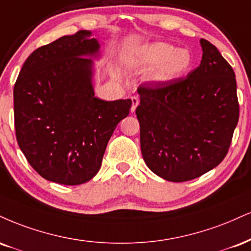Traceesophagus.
Masks as SVG:
<instances>
[{
  "label": "esophagus",
  "mask_w": 251,
  "mask_h": 251,
  "mask_svg": "<svg viewBox=\"0 0 251 251\" xmlns=\"http://www.w3.org/2000/svg\"><path fill=\"white\" fill-rule=\"evenodd\" d=\"M131 100H132V107H131V111L132 112H134L135 108H137V106L139 105V98L138 97H131Z\"/></svg>",
  "instance_id": "1"
}]
</instances>
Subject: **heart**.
Listing matches in <instances>:
<instances>
[{"mask_svg": "<svg viewBox=\"0 0 251 251\" xmlns=\"http://www.w3.org/2000/svg\"><path fill=\"white\" fill-rule=\"evenodd\" d=\"M141 68H152L150 79L155 84H167L186 74L192 66V53L177 49L166 42H155L140 50L135 59Z\"/></svg>", "mask_w": 251, "mask_h": 251, "instance_id": "1", "label": "heart"}]
</instances>
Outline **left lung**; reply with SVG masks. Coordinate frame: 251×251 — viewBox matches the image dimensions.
Segmentation results:
<instances>
[{"label":"left lung","instance_id":"8db88e82","mask_svg":"<svg viewBox=\"0 0 251 251\" xmlns=\"http://www.w3.org/2000/svg\"><path fill=\"white\" fill-rule=\"evenodd\" d=\"M200 43L202 60L187 77L138 87L143 158L153 173L172 182L216 167L240 117L234 70L215 45L203 38Z\"/></svg>","mask_w":251,"mask_h":251}]
</instances>
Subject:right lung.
I'll return each instance as SVG.
<instances>
[{
	"label": "right lung",
	"instance_id": "1",
	"mask_svg": "<svg viewBox=\"0 0 251 251\" xmlns=\"http://www.w3.org/2000/svg\"><path fill=\"white\" fill-rule=\"evenodd\" d=\"M80 30L36 49L14 86L16 139L44 179L81 185L98 173L114 128L128 116L131 99L95 97L92 60L98 41Z\"/></svg>",
	"mask_w": 251,
	"mask_h": 251
}]
</instances>
